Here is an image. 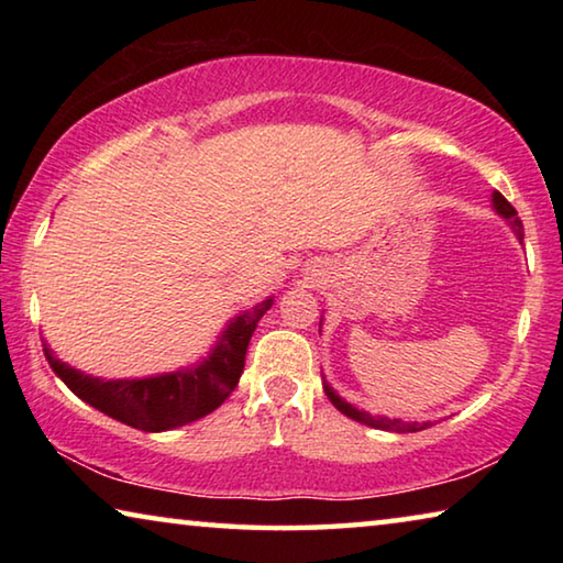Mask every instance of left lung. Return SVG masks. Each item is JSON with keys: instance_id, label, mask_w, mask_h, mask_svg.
Masks as SVG:
<instances>
[{"instance_id": "8db88e82", "label": "left lung", "mask_w": 563, "mask_h": 563, "mask_svg": "<svg viewBox=\"0 0 563 563\" xmlns=\"http://www.w3.org/2000/svg\"><path fill=\"white\" fill-rule=\"evenodd\" d=\"M494 208H497V213H501L504 218H507V221L511 223V228H514V233L519 235V241H521V235H523V225H521V218L517 216V208H514L507 198H504L499 190H494ZM325 393H328V397H330V402L335 405L342 415H347L350 419H355V422H362V424H367V427H375V430H387V432H419V430H424L427 427V422L424 424H417V422H402V419H387V417H369L367 412H360V409H355L352 405H347L345 399H340L335 393H332V389L325 385Z\"/></svg>"}]
</instances>
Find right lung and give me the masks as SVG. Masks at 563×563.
<instances>
[{"mask_svg":"<svg viewBox=\"0 0 563 563\" xmlns=\"http://www.w3.org/2000/svg\"><path fill=\"white\" fill-rule=\"evenodd\" d=\"M268 308L271 300H265L253 318L241 316L231 322L213 355L203 365L186 369V373L148 379H109V383H103V379L87 377L76 373L74 367L64 365L52 355V350L42 340L44 355L49 360L54 373L62 377V383L84 402L97 407L99 412L119 419L129 427H136V430L166 432L194 422V419H201L225 402V397L233 393L238 379H241L247 342H251L255 325H258L261 316Z\"/></svg>","mask_w":563,"mask_h":563,"instance_id":"1","label":"right lung"}]
</instances>
